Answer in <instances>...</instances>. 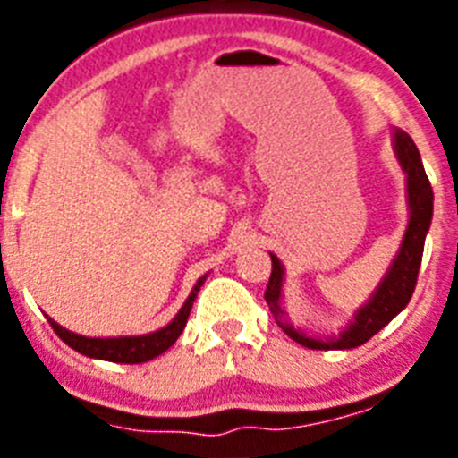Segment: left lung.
<instances>
[{"label":"left lung","instance_id":"1","mask_svg":"<svg viewBox=\"0 0 458 458\" xmlns=\"http://www.w3.org/2000/svg\"><path fill=\"white\" fill-rule=\"evenodd\" d=\"M392 148H394L396 160H399L403 174H406V232H403L399 252L392 259L387 273L383 275L374 293L369 295V301L355 310L353 321H349V326L342 327V333L333 335V337H311V335L302 333L301 327L291 326L284 307H282L284 266H282V261L275 254H270V259H273V273H270L268 289H266V302H268L277 326L293 342L302 344L307 349L344 351L362 346L408 305L412 291H415V284H418L424 238H427L431 217H434V190H431V183H428L427 174H424V165L418 147H415V141L411 140L408 132H392Z\"/></svg>","mask_w":458,"mask_h":458}]
</instances>
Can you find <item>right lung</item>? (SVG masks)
<instances>
[{"mask_svg": "<svg viewBox=\"0 0 458 458\" xmlns=\"http://www.w3.org/2000/svg\"><path fill=\"white\" fill-rule=\"evenodd\" d=\"M204 282L206 275L197 279V284L192 286L188 301L183 302L179 314H176L167 326L156 330V333L137 335V337H84V335L71 333V330L62 327L56 321H52V318H47V321L55 327V333L59 335L72 351H78V353L87 355V358L121 362V365H141V362H148V360L163 355L165 351L181 337L185 323H188L194 298H197V293H199Z\"/></svg>", "mask_w": 458, "mask_h": 458, "instance_id": "1", "label": "right lung"}]
</instances>
